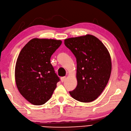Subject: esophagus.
<instances>
[{
	"label": "esophagus",
	"mask_w": 131,
	"mask_h": 131,
	"mask_svg": "<svg viewBox=\"0 0 131 131\" xmlns=\"http://www.w3.org/2000/svg\"><path fill=\"white\" fill-rule=\"evenodd\" d=\"M66 77H61V81H62V82H63L64 81L66 80Z\"/></svg>",
	"instance_id": "esophagus-1"
}]
</instances>
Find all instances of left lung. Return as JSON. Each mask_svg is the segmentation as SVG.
<instances>
[{"instance_id":"obj_1","label":"left lung","mask_w":131,"mask_h":131,"mask_svg":"<svg viewBox=\"0 0 131 131\" xmlns=\"http://www.w3.org/2000/svg\"><path fill=\"white\" fill-rule=\"evenodd\" d=\"M64 45L77 62V85L69 94L80 102H92L102 93L110 79V53L99 39L90 34L66 39Z\"/></svg>"}]
</instances>
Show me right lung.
<instances>
[{
    "instance_id": "obj_1",
    "label": "right lung",
    "mask_w": 131,
    "mask_h": 131,
    "mask_svg": "<svg viewBox=\"0 0 131 131\" xmlns=\"http://www.w3.org/2000/svg\"><path fill=\"white\" fill-rule=\"evenodd\" d=\"M62 42L33 38L21 50L16 63L15 80L18 91L34 105L49 101L60 81L50 58Z\"/></svg>"
}]
</instances>
